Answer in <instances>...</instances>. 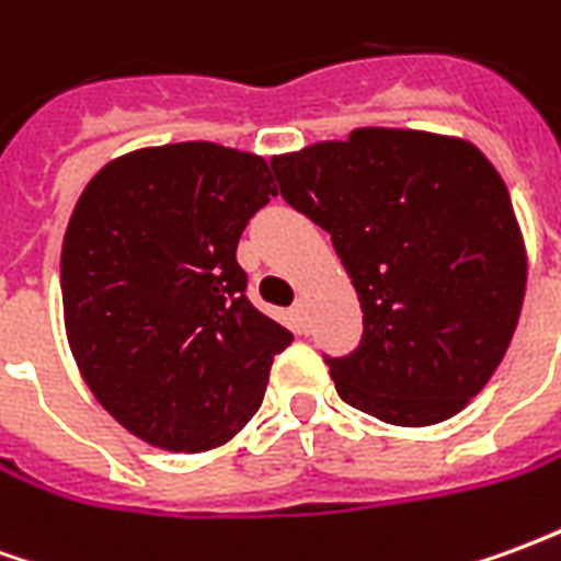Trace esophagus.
<instances>
[{
  "label": "esophagus",
  "mask_w": 561,
  "mask_h": 561,
  "mask_svg": "<svg viewBox=\"0 0 561 561\" xmlns=\"http://www.w3.org/2000/svg\"><path fill=\"white\" fill-rule=\"evenodd\" d=\"M294 316H306V297H297V304H294Z\"/></svg>",
  "instance_id": "esophagus-1"
}]
</instances>
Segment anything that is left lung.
<instances>
[{
    "label": "left lung",
    "mask_w": 561,
    "mask_h": 561,
    "mask_svg": "<svg viewBox=\"0 0 561 561\" xmlns=\"http://www.w3.org/2000/svg\"><path fill=\"white\" fill-rule=\"evenodd\" d=\"M282 197L324 228L364 309L360 345L328 357L336 393L393 426L442 423L502 364L526 291L511 195L481 149L357 128L270 161Z\"/></svg>",
    "instance_id": "left-lung-1"
}]
</instances>
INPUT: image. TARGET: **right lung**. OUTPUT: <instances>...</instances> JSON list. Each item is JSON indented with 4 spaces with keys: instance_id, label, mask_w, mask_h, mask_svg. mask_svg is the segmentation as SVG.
Wrapping results in <instances>:
<instances>
[{
    "instance_id": "add662e5",
    "label": "right lung",
    "mask_w": 561,
    "mask_h": 561,
    "mask_svg": "<svg viewBox=\"0 0 561 561\" xmlns=\"http://www.w3.org/2000/svg\"><path fill=\"white\" fill-rule=\"evenodd\" d=\"M276 185L207 140L128 152L83 188L62 243L80 376L128 433L209 450L252 421L291 330L257 312L237 243Z\"/></svg>"
}]
</instances>
